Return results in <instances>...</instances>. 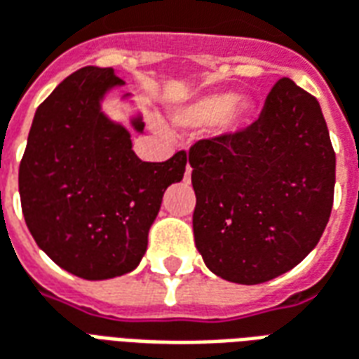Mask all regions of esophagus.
<instances>
[{"mask_svg": "<svg viewBox=\"0 0 359 359\" xmlns=\"http://www.w3.org/2000/svg\"><path fill=\"white\" fill-rule=\"evenodd\" d=\"M189 174H191V168L187 166V172H185V177H187V175H189Z\"/></svg>", "mask_w": 359, "mask_h": 359, "instance_id": "esophagus-1", "label": "esophagus"}]
</instances>
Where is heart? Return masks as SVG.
Returning a JSON list of instances; mask_svg holds the SVG:
<instances>
[{"label":"heart","mask_w":359,"mask_h":359,"mask_svg":"<svg viewBox=\"0 0 359 359\" xmlns=\"http://www.w3.org/2000/svg\"><path fill=\"white\" fill-rule=\"evenodd\" d=\"M233 96L230 94H216V96H207L199 102H195L189 108H185L180 114V121L182 123H189V126H199V123H212L222 119L232 110Z\"/></svg>","instance_id":"1"}]
</instances>
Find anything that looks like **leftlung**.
Here are the masks:
<instances>
[{
    "mask_svg": "<svg viewBox=\"0 0 359 359\" xmlns=\"http://www.w3.org/2000/svg\"><path fill=\"white\" fill-rule=\"evenodd\" d=\"M189 164L195 245L220 278L273 280L321 240L337 156L317 98L288 77L253 123L193 143Z\"/></svg>",
    "mask_w": 359,
    "mask_h": 359,
    "instance_id": "obj_1",
    "label": "left lung"
}]
</instances>
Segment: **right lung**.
<instances>
[{
	"instance_id": "right-lung-1",
	"label": "right lung",
	"mask_w": 359,
	"mask_h": 359,
	"mask_svg": "<svg viewBox=\"0 0 359 359\" xmlns=\"http://www.w3.org/2000/svg\"><path fill=\"white\" fill-rule=\"evenodd\" d=\"M114 85L123 81L111 67L71 73L38 106L19 166L22 215L38 248L86 280L141 263L162 195L187 164L185 151L166 162H143L131 151L129 133L98 106Z\"/></svg>"
}]
</instances>
